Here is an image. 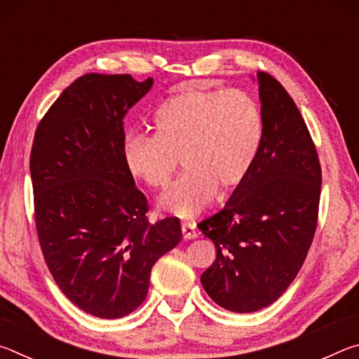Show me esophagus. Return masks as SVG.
Returning a JSON list of instances; mask_svg holds the SVG:
<instances>
[{
	"mask_svg": "<svg viewBox=\"0 0 359 359\" xmlns=\"http://www.w3.org/2000/svg\"><path fill=\"white\" fill-rule=\"evenodd\" d=\"M182 234H184L185 239H194L198 238V231H196V226H194L193 223H182Z\"/></svg>",
	"mask_w": 359,
	"mask_h": 359,
	"instance_id": "1",
	"label": "esophagus"
}]
</instances>
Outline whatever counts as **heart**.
<instances>
[{"label":"heart","instance_id":"1","mask_svg":"<svg viewBox=\"0 0 359 359\" xmlns=\"http://www.w3.org/2000/svg\"><path fill=\"white\" fill-rule=\"evenodd\" d=\"M156 135L128 131L123 156L130 171L151 188H166L180 166L188 172L160 204L182 218L208 208L217 190L241 185L257 158L263 115L242 90H188L155 112Z\"/></svg>","mask_w":359,"mask_h":359}]
</instances>
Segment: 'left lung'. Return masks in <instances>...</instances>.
Segmentation results:
<instances>
[{"label":"left lung","instance_id":"obj_1","mask_svg":"<svg viewBox=\"0 0 359 359\" xmlns=\"http://www.w3.org/2000/svg\"><path fill=\"white\" fill-rule=\"evenodd\" d=\"M263 135L250 172L218 214L198 224L217 248L201 276L231 312L271 306L299 272L318 220L321 166L299 109L282 83L258 71Z\"/></svg>","mask_w":359,"mask_h":359}]
</instances>
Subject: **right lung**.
I'll use <instances>...</instances> for the list:
<instances>
[{
	"label": "right lung",
	"instance_id": "right-lung-1",
	"mask_svg": "<svg viewBox=\"0 0 359 359\" xmlns=\"http://www.w3.org/2000/svg\"><path fill=\"white\" fill-rule=\"evenodd\" d=\"M151 83L81 76L34 133L29 172L41 250L63 294L93 317L136 311L151 267L182 241L179 218L145 217L147 198L123 156V118Z\"/></svg>",
	"mask_w": 359,
	"mask_h": 359
}]
</instances>
